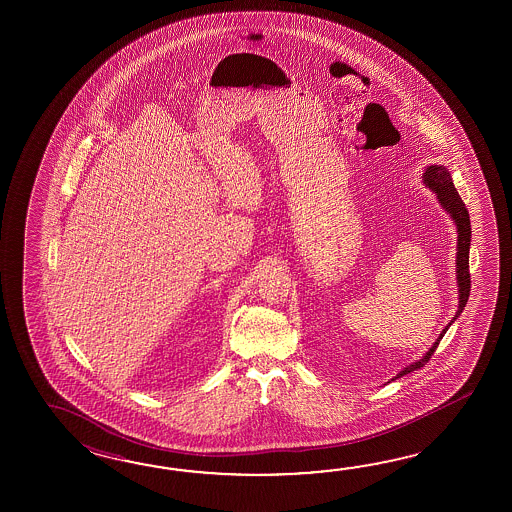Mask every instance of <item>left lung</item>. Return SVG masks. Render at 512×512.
<instances>
[{"instance_id": "obj_1", "label": "left lung", "mask_w": 512, "mask_h": 512, "mask_svg": "<svg viewBox=\"0 0 512 512\" xmlns=\"http://www.w3.org/2000/svg\"><path fill=\"white\" fill-rule=\"evenodd\" d=\"M425 185L430 188V190H434L435 196L439 199V203L443 205L446 212L452 216V219L456 221L457 227V287H459V307H457V313L454 318H452V322L456 320L457 316L463 313V309H465V305L468 302V296H470V271H468V251H470V234H472V230H470V218H468V210L465 207V203H463V199L461 196L457 194L456 186L452 183V177H450V172L446 170L445 166H428L426 168L425 175ZM450 322V324H452ZM448 324V326H450ZM448 326L443 329V333L439 335V338L435 340L434 346L428 349V353H426L425 357L421 360H417L414 364H410L408 368H404L395 379H399V377H403L406 373H410V371L421 370L423 366H425L428 360L432 359V355H434L435 349L439 346V342H441V338L446 333V329Z\"/></svg>"}]
</instances>
